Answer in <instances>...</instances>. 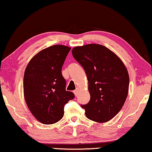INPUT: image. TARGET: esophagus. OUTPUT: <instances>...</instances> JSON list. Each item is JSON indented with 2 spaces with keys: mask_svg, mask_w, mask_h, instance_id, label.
<instances>
[{
  "mask_svg": "<svg viewBox=\"0 0 152 152\" xmlns=\"http://www.w3.org/2000/svg\"><path fill=\"white\" fill-rule=\"evenodd\" d=\"M74 95H76V96L78 95V88H76V89L74 90Z\"/></svg>",
  "mask_w": 152,
  "mask_h": 152,
  "instance_id": "esophagus-1",
  "label": "esophagus"
}]
</instances>
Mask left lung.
<instances>
[{"mask_svg":"<svg viewBox=\"0 0 152 152\" xmlns=\"http://www.w3.org/2000/svg\"><path fill=\"white\" fill-rule=\"evenodd\" d=\"M72 55L87 75L90 99L80 105L86 117L95 122L109 121L127 97L129 76L126 66L112 51L99 44L75 47Z\"/></svg>","mask_w":152,"mask_h":152,"instance_id":"1","label":"left lung"}]
</instances>
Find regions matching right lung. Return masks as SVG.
Returning a JSON list of instances; mask_svg holds the SVG:
<instances>
[{
    "label": "right lung",
    "mask_w": 152,
    "mask_h": 152,
    "mask_svg": "<svg viewBox=\"0 0 152 152\" xmlns=\"http://www.w3.org/2000/svg\"><path fill=\"white\" fill-rule=\"evenodd\" d=\"M71 48L55 45L40 51L30 60L24 75L26 104L38 121L49 125L64 116L65 104L75 95L66 90L62 67Z\"/></svg>",
    "instance_id": "right-lung-1"
}]
</instances>
